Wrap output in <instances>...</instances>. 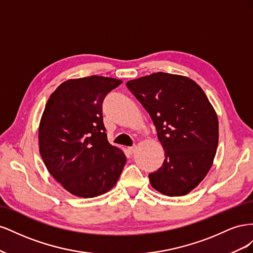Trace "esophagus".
<instances>
[{"instance_id":"obj_1","label":"esophagus","mask_w":253,"mask_h":253,"mask_svg":"<svg viewBox=\"0 0 253 253\" xmlns=\"http://www.w3.org/2000/svg\"><path fill=\"white\" fill-rule=\"evenodd\" d=\"M136 149H137L136 145H133V147H129V148L127 149V151L129 152V154H133V153L136 151Z\"/></svg>"}]
</instances>
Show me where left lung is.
<instances>
[{
    "label": "left lung",
    "mask_w": 253,
    "mask_h": 253,
    "mask_svg": "<svg viewBox=\"0 0 253 253\" xmlns=\"http://www.w3.org/2000/svg\"><path fill=\"white\" fill-rule=\"evenodd\" d=\"M152 118L165 150L162 168L149 174L152 187L182 196L209 172L218 143V121L200 85L187 77L155 73L126 82Z\"/></svg>",
    "instance_id": "obj_1"
}]
</instances>
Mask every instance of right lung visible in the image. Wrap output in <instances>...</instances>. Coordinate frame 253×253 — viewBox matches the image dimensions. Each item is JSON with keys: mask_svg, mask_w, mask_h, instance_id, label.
Listing matches in <instances>:
<instances>
[{"mask_svg": "<svg viewBox=\"0 0 253 253\" xmlns=\"http://www.w3.org/2000/svg\"><path fill=\"white\" fill-rule=\"evenodd\" d=\"M122 81L101 76L67 80L45 105L40 154L48 172L68 192L95 197L111 190L126 162L106 138L102 101Z\"/></svg>", "mask_w": 253, "mask_h": 253, "instance_id": "add662e5", "label": "right lung"}]
</instances>
